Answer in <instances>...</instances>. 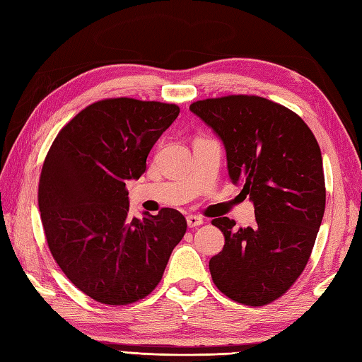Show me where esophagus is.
Segmentation results:
<instances>
[{
    "instance_id": "obj_1",
    "label": "esophagus",
    "mask_w": 362,
    "mask_h": 362,
    "mask_svg": "<svg viewBox=\"0 0 362 362\" xmlns=\"http://www.w3.org/2000/svg\"><path fill=\"white\" fill-rule=\"evenodd\" d=\"M204 222H203V218L202 217H198V216H187V225H189V228H197V226H200V225H203Z\"/></svg>"
}]
</instances>
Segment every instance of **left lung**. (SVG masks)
Masks as SVG:
<instances>
[{"label":"left lung","mask_w":362,"mask_h":362,"mask_svg":"<svg viewBox=\"0 0 362 362\" xmlns=\"http://www.w3.org/2000/svg\"><path fill=\"white\" fill-rule=\"evenodd\" d=\"M190 110L222 139L230 178L255 204L253 226L212 220L225 235L209 261L212 281L238 303L269 305L297 281L319 233L327 198L320 146L300 115L256 95L200 100Z\"/></svg>","instance_id":"8db88e82"}]
</instances>
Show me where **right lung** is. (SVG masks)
<instances>
[{
	"instance_id": "obj_1",
	"label": "right lung",
	"mask_w": 362,
	"mask_h": 362,
	"mask_svg": "<svg viewBox=\"0 0 362 362\" xmlns=\"http://www.w3.org/2000/svg\"><path fill=\"white\" fill-rule=\"evenodd\" d=\"M180 114L134 98L92 103L59 131L43 162L39 209L54 261L81 292L109 306L145 298L187 230L181 212L129 217L128 180Z\"/></svg>"
}]
</instances>
